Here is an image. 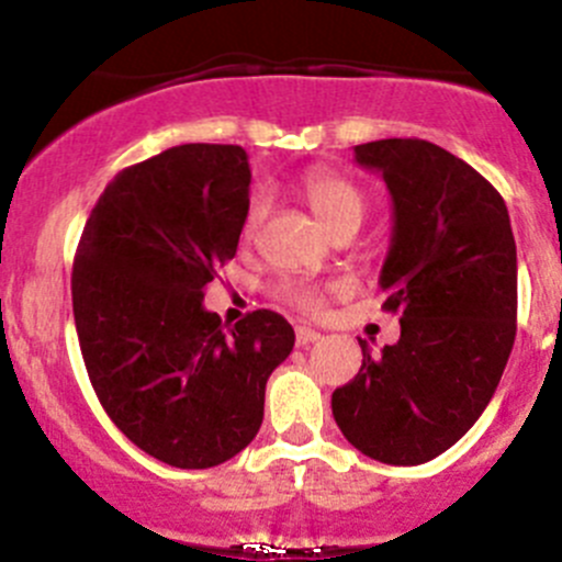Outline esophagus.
<instances>
[{"label":"esophagus","instance_id":"obj_1","mask_svg":"<svg viewBox=\"0 0 562 562\" xmlns=\"http://www.w3.org/2000/svg\"><path fill=\"white\" fill-rule=\"evenodd\" d=\"M321 331L310 329V326H296V346H310V342H318Z\"/></svg>","mask_w":562,"mask_h":562}]
</instances>
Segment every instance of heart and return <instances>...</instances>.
I'll return each instance as SVG.
<instances>
[{"instance_id":"b5f03b06","label":"heart","mask_w":562,"mask_h":562,"mask_svg":"<svg viewBox=\"0 0 562 562\" xmlns=\"http://www.w3.org/2000/svg\"><path fill=\"white\" fill-rule=\"evenodd\" d=\"M302 192L307 198L310 209L318 216L321 225L335 236V233L346 231V227H357L364 222L368 214V200H364L362 189L353 187L348 178L335 176V172L315 170L307 172L302 181ZM266 216V200L255 198L249 203L247 214H244V236H252L258 231L260 220ZM280 296L288 304H293L302 313H321L324 310V288L313 285L304 280H288L280 285Z\"/></svg>"}]
</instances>
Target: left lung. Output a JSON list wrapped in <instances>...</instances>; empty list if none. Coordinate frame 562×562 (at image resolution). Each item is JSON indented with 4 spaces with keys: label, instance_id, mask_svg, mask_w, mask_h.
Instances as JSON below:
<instances>
[{
    "label": "left lung",
    "instance_id": "left-lung-1",
    "mask_svg": "<svg viewBox=\"0 0 562 562\" xmlns=\"http://www.w3.org/2000/svg\"><path fill=\"white\" fill-rule=\"evenodd\" d=\"M353 161L384 178L390 252L379 285L401 340L331 392L342 437L381 464L453 448L492 401L516 337V241L497 189L426 139H379Z\"/></svg>",
    "mask_w": 562,
    "mask_h": 562
}]
</instances>
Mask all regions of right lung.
Wrapping results in <instances>:
<instances>
[{
  "label": "right lung",
  "mask_w": 562,
  "mask_h": 562,
  "mask_svg": "<svg viewBox=\"0 0 562 562\" xmlns=\"http://www.w3.org/2000/svg\"><path fill=\"white\" fill-rule=\"evenodd\" d=\"M247 150L178 145L114 176L81 233L70 293L98 401L139 450L178 470L241 453L293 326L255 310L225 329L205 285L233 260L249 209Z\"/></svg>",
  "instance_id": "obj_1"
}]
</instances>
